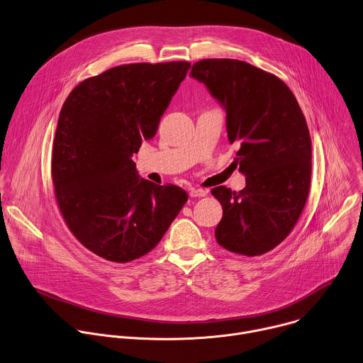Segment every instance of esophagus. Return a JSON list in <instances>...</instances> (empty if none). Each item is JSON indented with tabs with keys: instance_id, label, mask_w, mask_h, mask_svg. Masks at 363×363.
Masks as SVG:
<instances>
[{
	"instance_id": "esophagus-1",
	"label": "esophagus",
	"mask_w": 363,
	"mask_h": 363,
	"mask_svg": "<svg viewBox=\"0 0 363 363\" xmlns=\"http://www.w3.org/2000/svg\"><path fill=\"white\" fill-rule=\"evenodd\" d=\"M189 194H190V197H204V196H207V190H204V189H190Z\"/></svg>"
}]
</instances>
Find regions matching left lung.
Wrapping results in <instances>:
<instances>
[{"instance_id":"obj_1","label":"left lung","mask_w":363,"mask_h":363,"mask_svg":"<svg viewBox=\"0 0 363 363\" xmlns=\"http://www.w3.org/2000/svg\"><path fill=\"white\" fill-rule=\"evenodd\" d=\"M190 77L203 83L226 110L235 163L246 187H214L223 217L217 243L243 256H260L281 243L306 204L312 173V141L299 103L279 77L246 61L207 58Z\"/></svg>"}]
</instances>
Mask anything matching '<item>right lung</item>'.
Masks as SVG:
<instances>
[{
	"instance_id": "1",
	"label": "right lung",
	"mask_w": 363,
	"mask_h": 363,
	"mask_svg": "<svg viewBox=\"0 0 363 363\" xmlns=\"http://www.w3.org/2000/svg\"><path fill=\"white\" fill-rule=\"evenodd\" d=\"M189 68L117 65L82 82L62 104L51 155L55 199L71 233L106 260L153 250L187 201L182 187L141 179L131 156L156 135Z\"/></svg>"
}]
</instances>
